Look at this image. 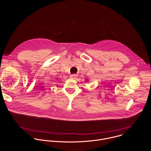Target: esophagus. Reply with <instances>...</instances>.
Returning a JSON list of instances; mask_svg holds the SVG:
<instances>
[{"label": "esophagus", "mask_w": 151, "mask_h": 151, "mask_svg": "<svg viewBox=\"0 0 151 151\" xmlns=\"http://www.w3.org/2000/svg\"><path fill=\"white\" fill-rule=\"evenodd\" d=\"M70 78H73V79H76L77 77H78V75H76V74H72V75H70Z\"/></svg>", "instance_id": "34e87169"}]
</instances>
